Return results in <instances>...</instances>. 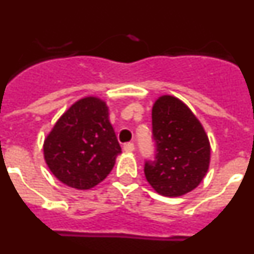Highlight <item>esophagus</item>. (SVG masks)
<instances>
[{"label": "esophagus", "instance_id": "1", "mask_svg": "<svg viewBox=\"0 0 254 254\" xmlns=\"http://www.w3.org/2000/svg\"><path fill=\"white\" fill-rule=\"evenodd\" d=\"M123 151L125 152H133L134 151V145L132 142H128V143H125L123 145Z\"/></svg>", "mask_w": 254, "mask_h": 254}]
</instances>
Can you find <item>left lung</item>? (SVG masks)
Masks as SVG:
<instances>
[{
	"label": "left lung",
	"instance_id": "obj_1",
	"mask_svg": "<svg viewBox=\"0 0 254 254\" xmlns=\"http://www.w3.org/2000/svg\"><path fill=\"white\" fill-rule=\"evenodd\" d=\"M154 161L145 164V177L159 194L179 197L193 190L210 167L211 146L193 112L173 95H161L152 105Z\"/></svg>",
	"mask_w": 254,
	"mask_h": 254
}]
</instances>
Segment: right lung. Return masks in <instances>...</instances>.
<instances>
[{
    "label": "right lung",
    "mask_w": 254,
    "mask_h": 254,
    "mask_svg": "<svg viewBox=\"0 0 254 254\" xmlns=\"http://www.w3.org/2000/svg\"><path fill=\"white\" fill-rule=\"evenodd\" d=\"M109 122V108L98 96H85L58 118L44 138V160L64 185L91 190L104 181L121 154Z\"/></svg>",
    "instance_id": "add662e5"
}]
</instances>
